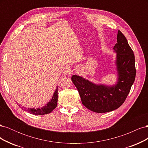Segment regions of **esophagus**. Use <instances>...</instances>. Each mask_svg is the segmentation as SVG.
Here are the masks:
<instances>
[{
  "label": "esophagus",
  "mask_w": 148,
  "mask_h": 148,
  "mask_svg": "<svg viewBox=\"0 0 148 148\" xmlns=\"http://www.w3.org/2000/svg\"><path fill=\"white\" fill-rule=\"evenodd\" d=\"M79 72H80V70L78 69V70H77V73H79Z\"/></svg>",
  "instance_id": "1"
}]
</instances>
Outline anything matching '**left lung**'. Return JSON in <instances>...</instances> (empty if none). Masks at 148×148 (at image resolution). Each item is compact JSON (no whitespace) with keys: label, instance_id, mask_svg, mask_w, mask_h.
Here are the masks:
<instances>
[{"label":"left lung","instance_id":"1","mask_svg":"<svg viewBox=\"0 0 148 148\" xmlns=\"http://www.w3.org/2000/svg\"><path fill=\"white\" fill-rule=\"evenodd\" d=\"M117 39V43L114 47L117 75L115 84H96L80 76L73 75L71 77L82 104L95 112H109L118 109L126 99L135 82V55L126 38L120 30Z\"/></svg>","mask_w":148,"mask_h":148}]
</instances>
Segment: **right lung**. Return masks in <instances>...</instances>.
<instances>
[{
  "instance_id": "obj_1",
  "label": "right lung",
  "mask_w": 148,
  "mask_h": 148,
  "mask_svg": "<svg viewBox=\"0 0 148 148\" xmlns=\"http://www.w3.org/2000/svg\"><path fill=\"white\" fill-rule=\"evenodd\" d=\"M58 86H57L56 91L53 94V96L51 99H50L46 105L43 107H39V108H26V107H23L21 106L18 105L21 108L25 110L28 112L33 114V115H45L51 113V112L54 109L57 107V100H58Z\"/></svg>"
}]
</instances>
